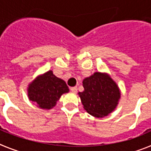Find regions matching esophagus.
<instances>
[{"label": "esophagus", "instance_id": "1", "mask_svg": "<svg viewBox=\"0 0 151 151\" xmlns=\"http://www.w3.org/2000/svg\"><path fill=\"white\" fill-rule=\"evenodd\" d=\"M70 91L73 93H76L77 92V87H72L70 88Z\"/></svg>", "mask_w": 151, "mask_h": 151}]
</instances>
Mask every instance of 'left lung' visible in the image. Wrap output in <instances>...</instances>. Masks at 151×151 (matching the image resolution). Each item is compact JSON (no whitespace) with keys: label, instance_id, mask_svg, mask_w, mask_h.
<instances>
[{"label":"left lung","instance_id":"1","mask_svg":"<svg viewBox=\"0 0 151 151\" xmlns=\"http://www.w3.org/2000/svg\"><path fill=\"white\" fill-rule=\"evenodd\" d=\"M84 91L78 92L83 107L93 116L104 117L115 110L120 98L118 85L106 73L96 72L83 80Z\"/></svg>","mask_w":151,"mask_h":151}]
</instances>
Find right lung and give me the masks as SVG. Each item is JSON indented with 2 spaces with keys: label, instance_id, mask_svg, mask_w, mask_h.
<instances>
[{
  "label": "right lung",
  "instance_id": "1",
  "mask_svg": "<svg viewBox=\"0 0 151 151\" xmlns=\"http://www.w3.org/2000/svg\"><path fill=\"white\" fill-rule=\"evenodd\" d=\"M66 82L49 70L36 77L28 87V97L41 109L50 110L59 101L61 95L69 92Z\"/></svg>",
  "mask_w": 151,
  "mask_h": 151
}]
</instances>
